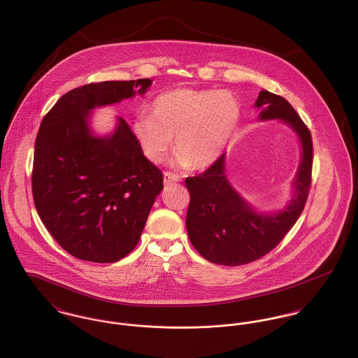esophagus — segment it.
Here are the masks:
<instances>
[{"label":"esophagus","mask_w":358,"mask_h":358,"mask_svg":"<svg viewBox=\"0 0 358 358\" xmlns=\"http://www.w3.org/2000/svg\"><path fill=\"white\" fill-rule=\"evenodd\" d=\"M163 181L166 185L169 184H173V182H178L180 181V177L174 173H170V171H164L163 173Z\"/></svg>","instance_id":"34e87169"}]
</instances>
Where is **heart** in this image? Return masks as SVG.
<instances>
[{"mask_svg":"<svg viewBox=\"0 0 358 358\" xmlns=\"http://www.w3.org/2000/svg\"><path fill=\"white\" fill-rule=\"evenodd\" d=\"M240 114V103L229 92L176 89L158 96L152 117L140 115L133 130L152 163L164 160L176 137V164L201 170L222 155Z\"/></svg>","mask_w":358,"mask_h":358,"instance_id":"1","label":"heart"}]
</instances>
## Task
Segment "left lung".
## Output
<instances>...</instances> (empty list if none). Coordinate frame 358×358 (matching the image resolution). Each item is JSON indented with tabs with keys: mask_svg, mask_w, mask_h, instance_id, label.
<instances>
[{
	"mask_svg": "<svg viewBox=\"0 0 358 358\" xmlns=\"http://www.w3.org/2000/svg\"><path fill=\"white\" fill-rule=\"evenodd\" d=\"M254 106L259 111V120H281L301 140L302 159L294 180L295 194L278 213H257L229 184L225 154L201 174L188 177V236L199 254L217 265L250 264L272 251L302 214L309 195L313 143L308 126L284 97L268 90L259 92Z\"/></svg>",
	"mask_w": 358,
	"mask_h": 358,
	"instance_id": "obj_1",
	"label": "left lung"
}]
</instances>
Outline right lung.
<instances>
[{"label":"right lung","instance_id":"right-lung-1","mask_svg":"<svg viewBox=\"0 0 358 358\" xmlns=\"http://www.w3.org/2000/svg\"><path fill=\"white\" fill-rule=\"evenodd\" d=\"M148 78L83 85L62 96L36 138L33 198L41 221L73 257L117 262L137 245L163 189L159 169L143 154L126 120L111 136L90 131L96 107L144 94Z\"/></svg>","mask_w":358,"mask_h":358}]
</instances>
